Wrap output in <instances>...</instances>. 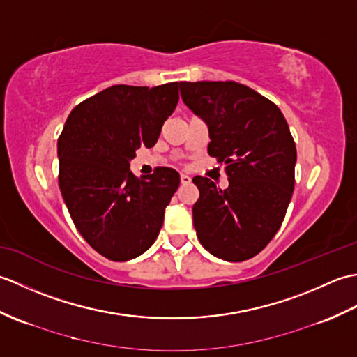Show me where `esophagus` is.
<instances>
[{
  "label": "esophagus",
  "instance_id": "esophagus-1",
  "mask_svg": "<svg viewBox=\"0 0 357 357\" xmlns=\"http://www.w3.org/2000/svg\"><path fill=\"white\" fill-rule=\"evenodd\" d=\"M179 179H181V184H184V185H187V184H190V183H192V178L188 176V174H181Z\"/></svg>",
  "mask_w": 357,
  "mask_h": 357
}]
</instances>
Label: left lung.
Segmentation results:
<instances>
[{"label":"left lung","mask_w":357,"mask_h":357,"mask_svg":"<svg viewBox=\"0 0 357 357\" xmlns=\"http://www.w3.org/2000/svg\"><path fill=\"white\" fill-rule=\"evenodd\" d=\"M183 101L208 124V155L225 164L229 187L195 176L193 225L202 247L242 262L267 247L294 188L296 144L275 102L234 81L179 82Z\"/></svg>","instance_id":"obj_1"}]
</instances>
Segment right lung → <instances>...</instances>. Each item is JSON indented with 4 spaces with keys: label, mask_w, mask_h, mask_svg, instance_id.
I'll return each mask as SVG.
<instances>
[{
    "label": "right lung",
    "mask_w": 357,
    "mask_h": 357,
    "mask_svg": "<svg viewBox=\"0 0 357 357\" xmlns=\"http://www.w3.org/2000/svg\"><path fill=\"white\" fill-rule=\"evenodd\" d=\"M179 82L156 87L118 84L87 98L58 138V183L81 236L110 261L142 255L156 241L164 211L179 187L169 167L138 179L130 161L153 147L176 107Z\"/></svg>",
    "instance_id": "1"
}]
</instances>
